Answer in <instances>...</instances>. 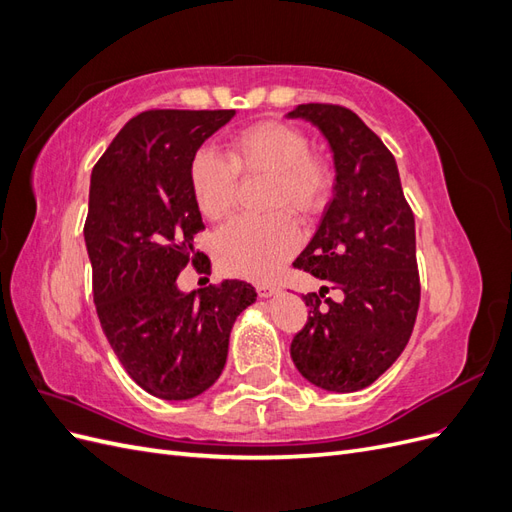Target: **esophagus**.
<instances>
[{
	"label": "esophagus",
	"instance_id": "obj_1",
	"mask_svg": "<svg viewBox=\"0 0 512 512\" xmlns=\"http://www.w3.org/2000/svg\"><path fill=\"white\" fill-rule=\"evenodd\" d=\"M277 286H273V284H258L256 286V292H258V297L260 299H269V297H273V294H277Z\"/></svg>",
	"mask_w": 512,
	"mask_h": 512
}]
</instances>
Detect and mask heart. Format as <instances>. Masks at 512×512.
I'll return each mask as SVG.
<instances>
[{
  "label": "heart",
  "instance_id": "obj_1",
  "mask_svg": "<svg viewBox=\"0 0 512 512\" xmlns=\"http://www.w3.org/2000/svg\"><path fill=\"white\" fill-rule=\"evenodd\" d=\"M243 181L267 177L262 218L230 222L215 241L218 265L247 280H271L299 250L301 232L294 218L312 224L333 192L329 162L309 151L303 130L267 119L243 128L226 147V160L211 149H198L190 160V188L200 213L220 222L237 203Z\"/></svg>",
  "mask_w": 512,
  "mask_h": 512
}]
</instances>
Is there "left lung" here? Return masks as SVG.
Returning <instances> with one entry per match:
<instances>
[{"label":"left lung","instance_id":"left-lung-1","mask_svg":"<svg viewBox=\"0 0 512 512\" xmlns=\"http://www.w3.org/2000/svg\"><path fill=\"white\" fill-rule=\"evenodd\" d=\"M288 117L312 121L335 164L331 203L292 262L324 284L303 297L309 318L290 356L324 391H361L397 361L414 329L421 301L414 215L393 153L359 115L337 104H299ZM329 289L343 299L329 300Z\"/></svg>","mask_w":512,"mask_h":512}]
</instances>
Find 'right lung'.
I'll list each match as a JSON object with an SVG mask.
<instances>
[{
	"label": "right lung",
	"mask_w": 512,
	"mask_h": 512,
	"mask_svg": "<svg viewBox=\"0 0 512 512\" xmlns=\"http://www.w3.org/2000/svg\"><path fill=\"white\" fill-rule=\"evenodd\" d=\"M235 111H145L130 119L91 170L85 245L102 331L130 378L168 401L220 378L232 324L256 290L239 280L177 288L196 267L205 228L190 160Z\"/></svg>",
	"instance_id": "add662e5"
}]
</instances>
